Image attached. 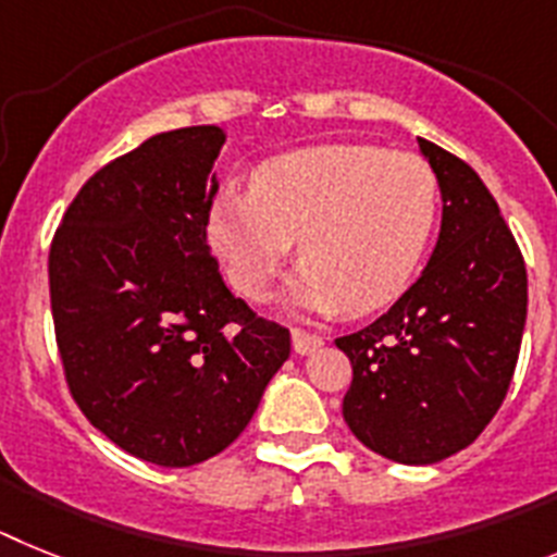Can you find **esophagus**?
Returning a JSON list of instances; mask_svg holds the SVG:
<instances>
[{
	"label": "esophagus",
	"instance_id": "esophagus-1",
	"mask_svg": "<svg viewBox=\"0 0 557 557\" xmlns=\"http://www.w3.org/2000/svg\"><path fill=\"white\" fill-rule=\"evenodd\" d=\"M292 342H294V350H297L299 356H308V352L319 350V347L325 345L322 336H313V333L302 331V327H292Z\"/></svg>",
	"mask_w": 557,
	"mask_h": 557
}]
</instances>
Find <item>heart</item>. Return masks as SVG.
Returning <instances> with one entry per match:
<instances>
[{
  "mask_svg": "<svg viewBox=\"0 0 557 557\" xmlns=\"http://www.w3.org/2000/svg\"><path fill=\"white\" fill-rule=\"evenodd\" d=\"M440 212L432 164L379 145H313L260 164L251 193H221L212 249L232 285L260 299L299 240L292 299L317 313L389 306L420 269Z\"/></svg>",
  "mask_w": 557,
  "mask_h": 557,
  "instance_id": "1",
  "label": "heart"
}]
</instances>
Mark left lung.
Wrapping results in <instances>:
<instances>
[{"instance_id":"8db88e82","label":"left lung","mask_w":557,"mask_h":557,"mask_svg":"<svg viewBox=\"0 0 557 557\" xmlns=\"http://www.w3.org/2000/svg\"><path fill=\"white\" fill-rule=\"evenodd\" d=\"M443 224L418 283L372 325L336 338L352 367L345 423L370 451L432 466L499 412L519 361L527 269L476 171L429 139Z\"/></svg>"}]
</instances>
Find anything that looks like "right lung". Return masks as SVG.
<instances>
[{"label": "right lung", "mask_w": 557, "mask_h": 557, "mask_svg": "<svg viewBox=\"0 0 557 557\" xmlns=\"http://www.w3.org/2000/svg\"><path fill=\"white\" fill-rule=\"evenodd\" d=\"M224 132L145 139L72 198L50 246L70 393L123 451L198 466L238 440L292 352L288 327L224 285L207 246Z\"/></svg>", "instance_id": "obj_1"}]
</instances>
